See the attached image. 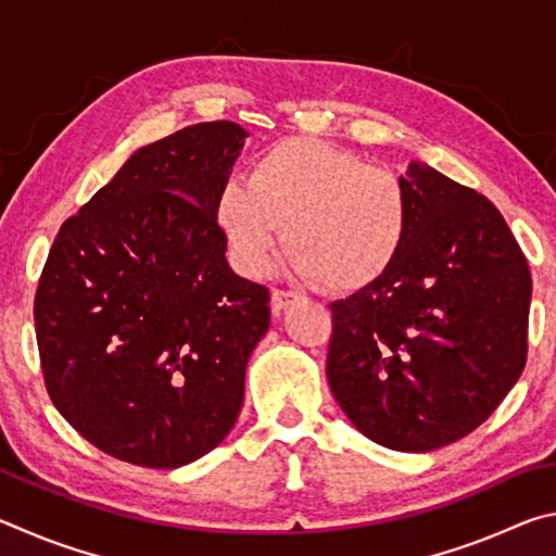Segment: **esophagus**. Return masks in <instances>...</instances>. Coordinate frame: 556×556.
I'll list each match as a JSON object with an SVG mask.
<instances>
[{
  "label": "esophagus",
  "mask_w": 556,
  "mask_h": 556,
  "mask_svg": "<svg viewBox=\"0 0 556 556\" xmlns=\"http://www.w3.org/2000/svg\"><path fill=\"white\" fill-rule=\"evenodd\" d=\"M294 301H299L296 291H285V289L271 291V308H275V312H285V308H289Z\"/></svg>",
  "instance_id": "esophagus-1"
}]
</instances>
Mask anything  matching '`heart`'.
<instances>
[{"mask_svg":"<svg viewBox=\"0 0 556 556\" xmlns=\"http://www.w3.org/2000/svg\"><path fill=\"white\" fill-rule=\"evenodd\" d=\"M213 213L244 275L269 267L287 225L289 269L341 294L388 277L412 230V201L397 176L308 137L260 152L248 181L225 178Z\"/></svg>","mask_w":556,"mask_h":556,"instance_id":"heart-1","label":"heart"}]
</instances>
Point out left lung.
<instances>
[{
	"instance_id": "8db88e82",
	"label": "left lung",
	"mask_w": 556,
	"mask_h": 556,
	"mask_svg": "<svg viewBox=\"0 0 556 556\" xmlns=\"http://www.w3.org/2000/svg\"><path fill=\"white\" fill-rule=\"evenodd\" d=\"M400 181L407 248L378 285L331 304L326 375L361 434L421 454L481 427L522 375L532 277L485 195L425 162Z\"/></svg>"
}]
</instances>
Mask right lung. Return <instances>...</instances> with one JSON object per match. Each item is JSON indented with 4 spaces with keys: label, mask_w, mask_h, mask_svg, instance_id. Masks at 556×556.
Listing matches in <instances>:
<instances>
[{
    "label": "right lung",
    "mask_w": 556,
    "mask_h": 556,
    "mask_svg": "<svg viewBox=\"0 0 556 556\" xmlns=\"http://www.w3.org/2000/svg\"><path fill=\"white\" fill-rule=\"evenodd\" d=\"M248 131L201 122L137 149L65 220L34 301L46 390L105 454L178 468L230 434L269 291L225 260L213 201Z\"/></svg>",
    "instance_id": "obj_1"
}]
</instances>
